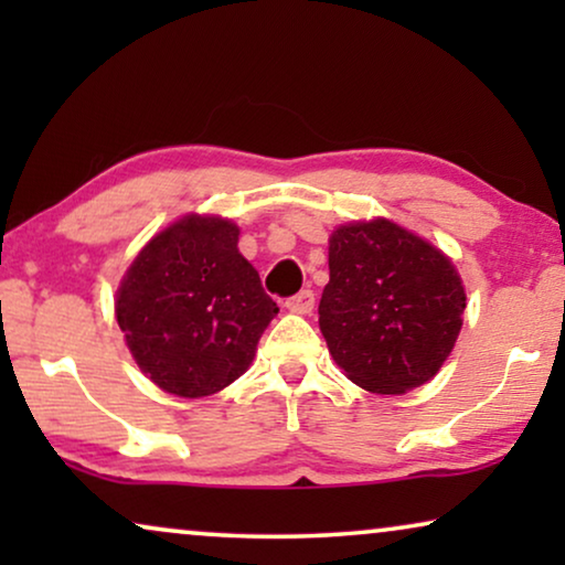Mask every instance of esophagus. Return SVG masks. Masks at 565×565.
Instances as JSON below:
<instances>
[{
	"mask_svg": "<svg viewBox=\"0 0 565 565\" xmlns=\"http://www.w3.org/2000/svg\"><path fill=\"white\" fill-rule=\"evenodd\" d=\"M285 306H288L292 313H311L313 306H316L313 290H300L298 296H292V298L285 300Z\"/></svg>",
	"mask_w": 565,
	"mask_h": 565,
	"instance_id": "obj_1",
	"label": "esophagus"
}]
</instances>
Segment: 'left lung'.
I'll return each instance as SVG.
<instances>
[{"label": "left lung", "instance_id": "left-lung-1", "mask_svg": "<svg viewBox=\"0 0 565 565\" xmlns=\"http://www.w3.org/2000/svg\"><path fill=\"white\" fill-rule=\"evenodd\" d=\"M466 290L452 262L393 221L339 226L319 327L352 383L398 396L431 381L462 327Z\"/></svg>", "mask_w": 565, "mask_h": 565}]
</instances>
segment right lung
<instances>
[{
  "mask_svg": "<svg viewBox=\"0 0 565 565\" xmlns=\"http://www.w3.org/2000/svg\"><path fill=\"white\" fill-rule=\"evenodd\" d=\"M226 218L184 215L138 252L115 316L138 367L161 391L200 398L234 383L280 311L238 254Z\"/></svg>",
  "mask_w": 565,
  "mask_h": 565,
  "instance_id": "obj_1",
  "label": "right lung"
}]
</instances>
